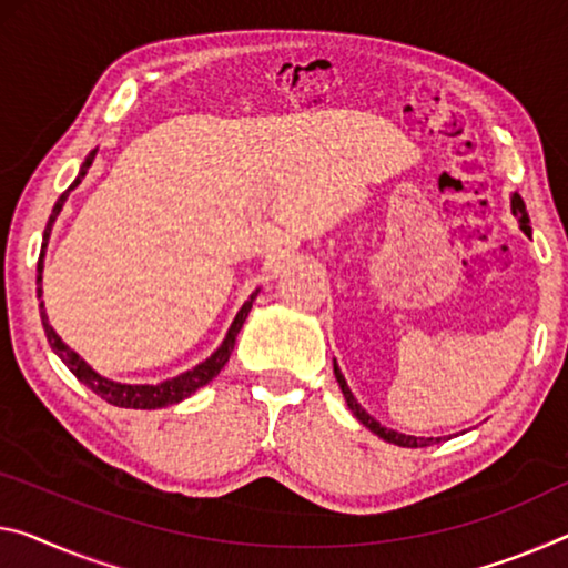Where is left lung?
Listing matches in <instances>:
<instances>
[{"label":"left lung","mask_w":568,"mask_h":568,"mask_svg":"<svg viewBox=\"0 0 568 568\" xmlns=\"http://www.w3.org/2000/svg\"><path fill=\"white\" fill-rule=\"evenodd\" d=\"M513 215L520 217V231H523V233H530L526 203H523V197H520L518 193L513 195ZM335 378H337V383H339V388H343V396H345L347 406H351V412L355 414L357 422H361L363 426H368V429H371L375 436H381V439H386V442H390V444H398V447H429V444L439 442V439H432V436H429V439H424V436H406V434H398V432H394V429H386V426H381L371 414H365V408H363L361 404H357L355 396L351 394V388H347L343 373H339V368H337V363H335Z\"/></svg>","instance_id":"obj_1"}]
</instances>
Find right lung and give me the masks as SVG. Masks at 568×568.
Here are the masks:
<instances>
[{
	"instance_id": "1",
	"label": "right lung",
	"mask_w": 568,
	"mask_h": 568,
	"mask_svg": "<svg viewBox=\"0 0 568 568\" xmlns=\"http://www.w3.org/2000/svg\"><path fill=\"white\" fill-rule=\"evenodd\" d=\"M93 156H95V150L89 156H85V162H83L81 172H78L75 182L65 190L63 195L58 197V203H55V207H52V213H50V221L45 225V235H42V239H45V243H42V251H40V258H38V296L42 294V290H40V282H42V256H45V246H48V235L52 231V223H55V217L60 213V207H63L68 193H71V190L78 185V182L85 178V172H89ZM256 294L258 292L251 294L248 302L243 304L239 314H235V320H233V325L229 329V335H225V339H223V345L217 347V351L211 357H207L205 363L195 365L193 371L182 373V375H178V378L156 383V386H129V383H116V381L103 378V375L95 373L91 365H85L81 357H78V353H73L71 347H68L63 339L55 335V329L48 325V314H45V310H42V302H40V317H42V327H45V335H48V343H50L52 351L58 353L60 361H63L68 368H71V373L75 375V378L81 381V383H85V386H89L95 396H101L103 400H106V404L119 406V408H164V406L180 404L182 398H187L190 394H195L197 388H203L205 383H211L215 375L223 371V365L229 363V357L233 353V345H235V337H239L243 322H246V317H248L251 304H254Z\"/></svg>"
}]
</instances>
